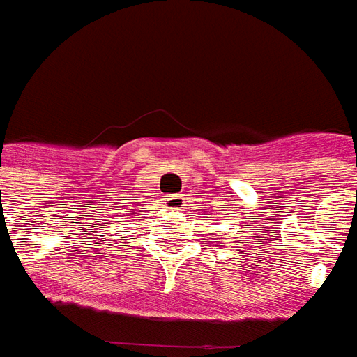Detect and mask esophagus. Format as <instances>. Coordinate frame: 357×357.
Returning a JSON list of instances; mask_svg holds the SVG:
<instances>
[{
  "instance_id": "esophagus-1",
  "label": "esophagus",
  "mask_w": 357,
  "mask_h": 357,
  "mask_svg": "<svg viewBox=\"0 0 357 357\" xmlns=\"http://www.w3.org/2000/svg\"><path fill=\"white\" fill-rule=\"evenodd\" d=\"M165 206L169 207V209H183L184 199L181 198V196H167Z\"/></svg>"
}]
</instances>
